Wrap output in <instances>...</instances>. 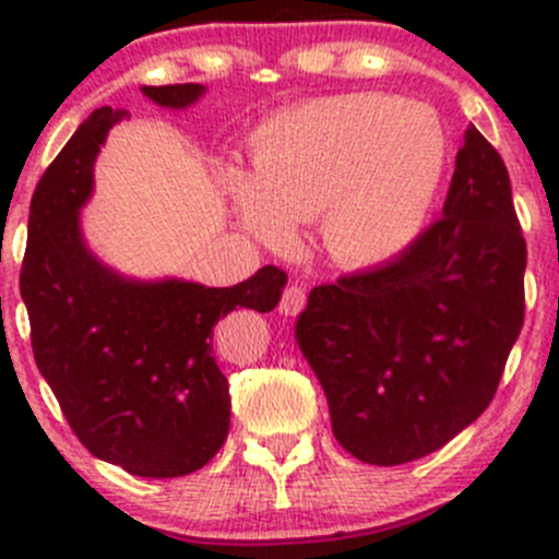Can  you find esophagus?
Returning <instances> with one entry per match:
<instances>
[{"instance_id": "obj_1", "label": "esophagus", "mask_w": 559, "mask_h": 559, "mask_svg": "<svg viewBox=\"0 0 559 559\" xmlns=\"http://www.w3.org/2000/svg\"><path fill=\"white\" fill-rule=\"evenodd\" d=\"M306 308V289L297 284L286 286L284 295H281V302H278V311L284 316H297Z\"/></svg>"}]
</instances>
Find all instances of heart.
<instances>
[{"label": "heart", "mask_w": 559, "mask_h": 559, "mask_svg": "<svg viewBox=\"0 0 559 559\" xmlns=\"http://www.w3.org/2000/svg\"><path fill=\"white\" fill-rule=\"evenodd\" d=\"M449 159L436 110L389 94L316 99L270 118L251 180L224 175L243 227L278 246L319 216L324 251L346 267L397 257L425 227Z\"/></svg>", "instance_id": "heart-1"}]
</instances>
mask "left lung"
Listing matches in <instances>:
<instances>
[{"label": "left lung", "mask_w": 559, "mask_h": 559, "mask_svg": "<svg viewBox=\"0 0 559 559\" xmlns=\"http://www.w3.org/2000/svg\"><path fill=\"white\" fill-rule=\"evenodd\" d=\"M524 264L509 170L471 127L441 218L389 262L316 286L297 316L348 454L403 465L487 411L522 330Z\"/></svg>", "instance_id": "8db88e82"}]
</instances>
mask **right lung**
Instances as JSON below:
<instances>
[{
	"instance_id": "obj_1",
	"label": "right lung",
	"mask_w": 559,
	"mask_h": 559,
	"mask_svg": "<svg viewBox=\"0 0 559 559\" xmlns=\"http://www.w3.org/2000/svg\"><path fill=\"white\" fill-rule=\"evenodd\" d=\"M200 83L143 86L162 107H189ZM127 116L99 107L39 178L29 207L21 297L35 362L78 441L132 476L200 471L229 432V384L213 357V326L238 308L267 313L284 270H257L243 284L132 281L105 267L81 235L94 189V159L107 129Z\"/></svg>"
}]
</instances>
